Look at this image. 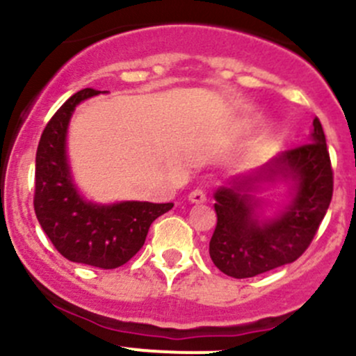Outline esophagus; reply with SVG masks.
Segmentation results:
<instances>
[{"instance_id":"34e87169","label":"esophagus","mask_w":356,"mask_h":356,"mask_svg":"<svg viewBox=\"0 0 356 356\" xmlns=\"http://www.w3.org/2000/svg\"><path fill=\"white\" fill-rule=\"evenodd\" d=\"M189 201H191V203H203V201H207V193L201 188L195 189V191L189 193Z\"/></svg>"}]
</instances>
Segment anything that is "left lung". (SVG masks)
Masks as SVG:
<instances>
[{"mask_svg": "<svg viewBox=\"0 0 356 356\" xmlns=\"http://www.w3.org/2000/svg\"><path fill=\"white\" fill-rule=\"evenodd\" d=\"M260 177H246L234 188L215 193L217 225L210 257L225 275L246 279L298 260L307 251L332 200L334 174L321 120L314 118L310 141L281 153L260 168ZM281 175L295 182V198L274 221L254 218V204L244 189L258 178Z\"/></svg>", "mask_w": 356, "mask_h": 356, "instance_id": "1", "label": "left lung"}]
</instances>
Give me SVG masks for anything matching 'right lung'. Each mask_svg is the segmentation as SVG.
<instances>
[{
    "instance_id": "add662e5",
    "label": "right lung",
    "mask_w": 356,
    "mask_h": 356,
    "mask_svg": "<svg viewBox=\"0 0 356 356\" xmlns=\"http://www.w3.org/2000/svg\"><path fill=\"white\" fill-rule=\"evenodd\" d=\"M96 95L99 91L91 88L75 92L46 124L35 153L34 210L60 254L108 270L127 264L141 250L149 225L174 203L122 201L105 207L81 198L68 170L67 127L75 106Z\"/></svg>"
}]
</instances>
